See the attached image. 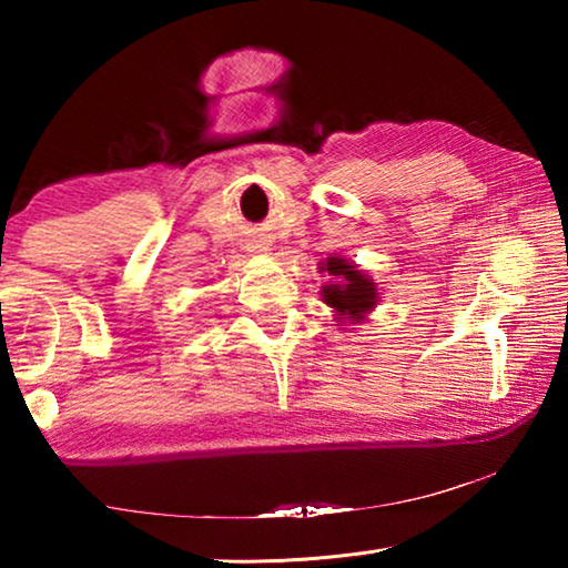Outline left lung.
Segmentation results:
<instances>
[{
  "label": "left lung",
  "mask_w": 568,
  "mask_h": 568,
  "mask_svg": "<svg viewBox=\"0 0 568 568\" xmlns=\"http://www.w3.org/2000/svg\"><path fill=\"white\" fill-rule=\"evenodd\" d=\"M321 273L331 275V283L323 285V301L335 315L348 321H363L378 303V287L368 275L361 273L353 263L341 255H333L321 263Z\"/></svg>",
  "instance_id": "obj_1"
}]
</instances>
